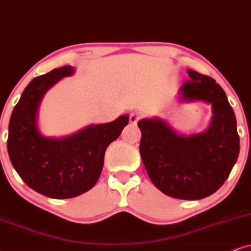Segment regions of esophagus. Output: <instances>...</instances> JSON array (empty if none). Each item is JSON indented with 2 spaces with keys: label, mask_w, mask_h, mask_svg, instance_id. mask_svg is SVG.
<instances>
[{
  "label": "esophagus",
  "mask_w": 251,
  "mask_h": 251,
  "mask_svg": "<svg viewBox=\"0 0 251 251\" xmlns=\"http://www.w3.org/2000/svg\"><path fill=\"white\" fill-rule=\"evenodd\" d=\"M139 119H140V115L138 112H132L129 115V123L131 124H136L139 122Z\"/></svg>",
  "instance_id": "esophagus-1"
}]
</instances>
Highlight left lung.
<instances>
[{"mask_svg":"<svg viewBox=\"0 0 251 251\" xmlns=\"http://www.w3.org/2000/svg\"><path fill=\"white\" fill-rule=\"evenodd\" d=\"M180 102L211 104L212 118L201 133L184 135L164 119H141L140 155L151 182L164 195L197 201L211 196L229 176L240 153L236 118L224 89L210 76L188 69Z\"/></svg>","mask_w":251,"mask_h":251,"instance_id":"left-lung-1","label":"left lung"}]
</instances>
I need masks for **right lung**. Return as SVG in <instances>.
<instances>
[{
	"label": "right lung",
	"instance_id": "add662e5",
	"mask_svg": "<svg viewBox=\"0 0 251 251\" xmlns=\"http://www.w3.org/2000/svg\"><path fill=\"white\" fill-rule=\"evenodd\" d=\"M74 73V67L63 66L33 78L9 122L7 147L12 166L27 186L50 198H73L93 188L102 173L106 148L129 120L123 115L61 138L41 134L37 123L41 100L61 78Z\"/></svg>",
	"mask_w": 251,
	"mask_h": 251
}]
</instances>
